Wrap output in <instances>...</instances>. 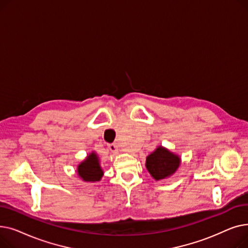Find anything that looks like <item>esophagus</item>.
Segmentation results:
<instances>
[{"label":"esophagus","instance_id":"1","mask_svg":"<svg viewBox=\"0 0 248 248\" xmlns=\"http://www.w3.org/2000/svg\"><path fill=\"white\" fill-rule=\"evenodd\" d=\"M108 148L109 151L112 152V153H116V152H117V147H116L115 144H109V145L108 146Z\"/></svg>","mask_w":248,"mask_h":248}]
</instances>
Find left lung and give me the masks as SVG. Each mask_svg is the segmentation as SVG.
<instances>
[{"mask_svg": "<svg viewBox=\"0 0 248 248\" xmlns=\"http://www.w3.org/2000/svg\"><path fill=\"white\" fill-rule=\"evenodd\" d=\"M180 165V158L167 149L159 147L147 157L146 167L152 177L162 180L176 172Z\"/></svg>", "mask_w": 248, "mask_h": 248, "instance_id": "1", "label": "left lung"}]
</instances>
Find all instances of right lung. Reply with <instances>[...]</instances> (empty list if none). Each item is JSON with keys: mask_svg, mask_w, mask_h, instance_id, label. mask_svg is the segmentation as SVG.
I'll use <instances>...</instances> for the list:
<instances>
[{"mask_svg": "<svg viewBox=\"0 0 248 248\" xmlns=\"http://www.w3.org/2000/svg\"><path fill=\"white\" fill-rule=\"evenodd\" d=\"M78 176L81 177L86 182L99 181L103 175V172L99 166L98 158L94 153H91L87 159L78 166Z\"/></svg>", "mask_w": 248, "mask_h": 248, "instance_id": "add662e5", "label": "right lung"}]
</instances>
